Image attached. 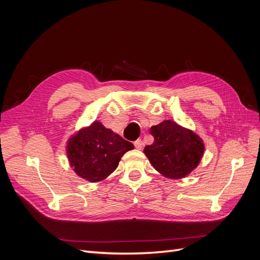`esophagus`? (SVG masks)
Returning a JSON list of instances; mask_svg holds the SVG:
<instances>
[{
	"label": "esophagus",
	"mask_w": 260,
	"mask_h": 260,
	"mask_svg": "<svg viewBox=\"0 0 260 260\" xmlns=\"http://www.w3.org/2000/svg\"><path fill=\"white\" fill-rule=\"evenodd\" d=\"M135 146H136V148H138V149H142V147H143V142H142V140H137L136 142H135Z\"/></svg>",
	"instance_id": "1"
}]
</instances>
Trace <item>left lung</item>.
Returning <instances> with one entry per match:
<instances>
[{
  "label": "left lung",
  "instance_id": "obj_1",
  "mask_svg": "<svg viewBox=\"0 0 260 260\" xmlns=\"http://www.w3.org/2000/svg\"><path fill=\"white\" fill-rule=\"evenodd\" d=\"M154 142L144 148V154L153 167L169 179L184 178L199 166L204 143L193 131L177 122L164 120L151 128Z\"/></svg>",
  "mask_w": 260,
  "mask_h": 260
}]
</instances>
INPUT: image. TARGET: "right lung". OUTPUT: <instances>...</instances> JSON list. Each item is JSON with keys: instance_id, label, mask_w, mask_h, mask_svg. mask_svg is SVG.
<instances>
[{"instance_id": "1", "label": "right lung", "mask_w": 260, "mask_h": 260, "mask_svg": "<svg viewBox=\"0 0 260 260\" xmlns=\"http://www.w3.org/2000/svg\"><path fill=\"white\" fill-rule=\"evenodd\" d=\"M66 148L76 174L90 182H99L114 172L123 154L135 146L94 121L70 138Z\"/></svg>"}]
</instances>
